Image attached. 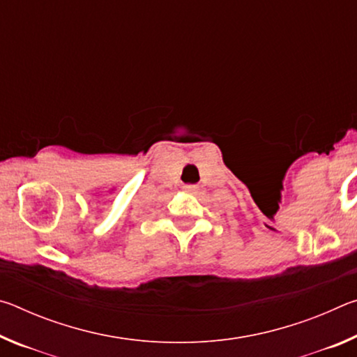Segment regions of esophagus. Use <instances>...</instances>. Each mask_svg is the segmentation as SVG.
Here are the masks:
<instances>
[{"label": "esophagus", "mask_w": 357, "mask_h": 357, "mask_svg": "<svg viewBox=\"0 0 357 357\" xmlns=\"http://www.w3.org/2000/svg\"><path fill=\"white\" fill-rule=\"evenodd\" d=\"M184 190L185 192H193V190H195V187H193V185H184Z\"/></svg>", "instance_id": "34e87169"}]
</instances>
